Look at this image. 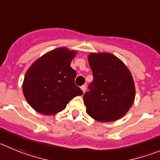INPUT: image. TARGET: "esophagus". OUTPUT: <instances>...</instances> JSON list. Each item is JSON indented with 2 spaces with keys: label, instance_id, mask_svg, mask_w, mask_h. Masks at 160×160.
<instances>
[{
  "label": "esophagus",
  "instance_id": "1",
  "mask_svg": "<svg viewBox=\"0 0 160 160\" xmlns=\"http://www.w3.org/2000/svg\"><path fill=\"white\" fill-rule=\"evenodd\" d=\"M81 89L83 92H85V91H86V89H87V86H86V85H82Z\"/></svg>",
  "mask_w": 160,
  "mask_h": 160
}]
</instances>
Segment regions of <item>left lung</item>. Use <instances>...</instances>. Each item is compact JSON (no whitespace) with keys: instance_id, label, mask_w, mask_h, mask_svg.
<instances>
[{"instance_id":"1","label":"left lung","mask_w":160,"mask_h":160,"mask_svg":"<svg viewBox=\"0 0 160 160\" xmlns=\"http://www.w3.org/2000/svg\"><path fill=\"white\" fill-rule=\"evenodd\" d=\"M93 74L89 92L83 95L87 114L99 122H113L125 115L135 98V86L125 64L109 53H91Z\"/></svg>"}]
</instances>
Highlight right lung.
I'll return each mask as SVG.
<instances>
[{
  "label": "right lung",
  "instance_id": "right-lung-1",
  "mask_svg": "<svg viewBox=\"0 0 160 160\" xmlns=\"http://www.w3.org/2000/svg\"><path fill=\"white\" fill-rule=\"evenodd\" d=\"M76 51L65 47L46 53L28 68L23 83L26 100L41 114H54L83 91L75 83L77 72L71 66Z\"/></svg>",
  "mask_w": 160,
  "mask_h": 160
}]
</instances>
